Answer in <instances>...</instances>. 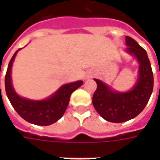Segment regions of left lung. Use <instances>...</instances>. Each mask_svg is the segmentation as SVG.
<instances>
[{"label": "left lung", "mask_w": 160, "mask_h": 160, "mask_svg": "<svg viewBox=\"0 0 160 160\" xmlns=\"http://www.w3.org/2000/svg\"><path fill=\"white\" fill-rule=\"evenodd\" d=\"M126 43L128 52L140 63L139 79L134 88L128 92H117L95 79L97 89L92 104L102 118L111 122H123L137 117L146 107L153 89V74L146 50L130 37L126 36Z\"/></svg>", "instance_id": "left-lung-1"}]
</instances>
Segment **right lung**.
<instances>
[{"mask_svg": "<svg viewBox=\"0 0 160 160\" xmlns=\"http://www.w3.org/2000/svg\"><path fill=\"white\" fill-rule=\"evenodd\" d=\"M17 52L18 50L10 60L5 75L6 93L10 103L16 112L28 122L41 126H47L56 122L66 111L71 94L83 84V81L79 80L64 85L52 97L45 100L33 101L20 98L13 90L11 81V68Z\"/></svg>", "mask_w": 160, "mask_h": 160, "instance_id": "obj_1", "label": "right lung"}]
</instances>
